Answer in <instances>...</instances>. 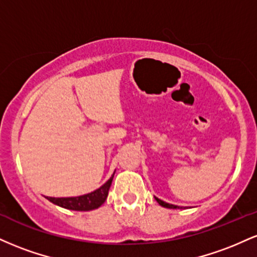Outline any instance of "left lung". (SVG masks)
Returning <instances> with one entry per match:
<instances>
[{
	"label": "left lung",
	"mask_w": 257,
	"mask_h": 257,
	"mask_svg": "<svg viewBox=\"0 0 257 257\" xmlns=\"http://www.w3.org/2000/svg\"><path fill=\"white\" fill-rule=\"evenodd\" d=\"M155 199L157 200V202L159 203V205H162V206H164V208H169V209H178L179 206L178 205H174V204H169V203H166V202H163V200H161V199H158L157 197H155Z\"/></svg>",
	"instance_id": "8db88e82"
}]
</instances>
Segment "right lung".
Instances as JSON below:
<instances>
[{"mask_svg":"<svg viewBox=\"0 0 257 257\" xmlns=\"http://www.w3.org/2000/svg\"><path fill=\"white\" fill-rule=\"evenodd\" d=\"M113 175H112L111 178L101 186V187L98 188V190H95L94 192L83 194V196H79V197H69V198H54V197H47V199L51 200V202L54 203V204L61 206V208L70 209V210H77V211L94 210V209L99 208L100 205L104 204L106 198H107L108 190H110L111 187Z\"/></svg>","mask_w":257,"mask_h":257,"instance_id":"right-lung-1","label":"right lung"}]
</instances>
